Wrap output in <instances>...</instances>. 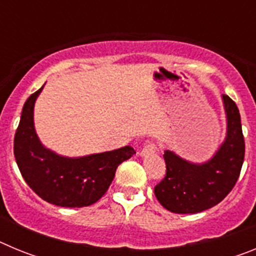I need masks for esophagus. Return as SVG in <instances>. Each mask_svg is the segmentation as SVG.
<instances>
[{
  "label": "esophagus",
  "mask_w": 256,
  "mask_h": 256,
  "mask_svg": "<svg viewBox=\"0 0 256 256\" xmlns=\"http://www.w3.org/2000/svg\"><path fill=\"white\" fill-rule=\"evenodd\" d=\"M155 152H156V144H146V146H144L141 151H140V156H142V158H146V156H150Z\"/></svg>",
  "instance_id": "34e87169"
}]
</instances>
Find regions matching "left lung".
<instances>
[{
    "instance_id": "left-lung-1",
    "label": "left lung",
    "mask_w": 256,
    "mask_h": 256,
    "mask_svg": "<svg viewBox=\"0 0 256 256\" xmlns=\"http://www.w3.org/2000/svg\"><path fill=\"white\" fill-rule=\"evenodd\" d=\"M226 112V137L210 159L194 162L165 150L166 174L154 192L160 204L177 214H195L219 204L238 180L245 141L237 105L222 96Z\"/></svg>"
}]
</instances>
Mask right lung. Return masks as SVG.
I'll return each mask as SVG.
<instances>
[{
  "instance_id": "right-lung-1",
  "label": "right lung",
  "mask_w": 256,
  "mask_h": 256,
  "mask_svg": "<svg viewBox=\"0 0 256 256\" xmlns=\"http://www.w3.org/2000/svg\"><path fill=\"white\" fill-rule=\"evenodd\" d=\"M44 84L22 106L14 138V155L22 178L50 204L62 208L90 206L100 200L114 180L118 165L136 154L124 146L84 156H64L46 148L34 126V104Z\"/></svg>"
}]
</instances>
